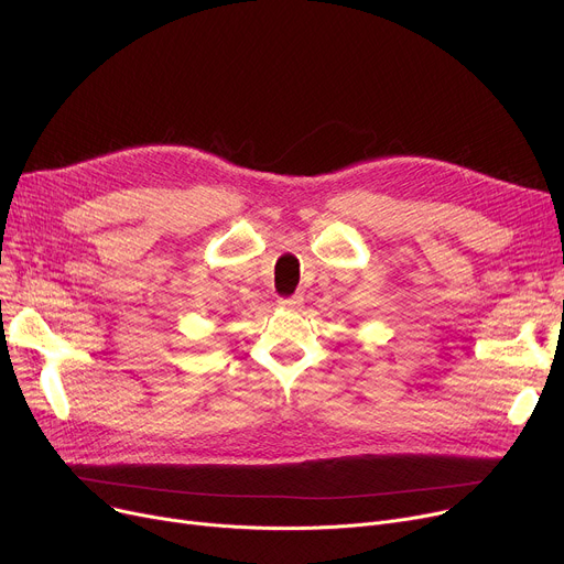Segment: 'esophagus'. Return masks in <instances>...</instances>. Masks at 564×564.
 <instances>
[{"instance_id": "1", "label": "esophagus", "mask_w": 564, "mask_h": 564, "mask_svg": "<svg viewBox=\"0 0 564 564\" xmlns=\"http://www.w3.org/2000/svg\"><path fill=\"white\" fill-rule=\"evenodd\" d=\"M278 305L282 310H289V312H295L302 307V295L300 293H293V295H286V297H280Z\"/></svg>"}]
</instances>
